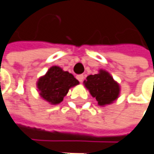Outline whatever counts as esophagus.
<instances>
[{
  "label": "esophagus",
  "instance_id": "esophagus-1",
  "mask_svg": "<svg viewBox=\"0 0 154 154\" xmlns=\"http://www.w3.org/2000/svg\"><path fill=\"white\" fill-rule=\"evenodd\" d=\"M77 80H78L80 83H82V82L84 81V78H85V77H84V75H78V76H77Z\"/></svg>",
  "mask_w": 154,
  "mask_h": 154
}]
</instances>
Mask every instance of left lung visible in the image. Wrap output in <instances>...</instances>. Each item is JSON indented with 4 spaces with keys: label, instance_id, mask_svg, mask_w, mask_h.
<instances>
[{
    "label": "left lung",
    "instance_id": "8db88e82",
    "mask_svg": "<svg viewBox=\"0 0 154 154\" xmlns=\"http://www.w3.org/2000/svg\"><path fill=\"white\" fill-rule=\"evenodd\" d=\"M91 95L96 99L99 106L113 103L120 94V85L106 70L100 69L98 74L90 75L84 82Z\"/></svg>",
    "mask_w": 154,
    "mask_h": 154
}]
</instances>
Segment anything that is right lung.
<instances>
[{"instance_id":"right-lung-1","label":"right lung","mask_w":154,"mask_h":154,"mask_svg":"<svg viewBox=\"0 0 154 154\" xmlns=\"http://www.w3.org/2000/svg\"><path fill=\"white\" fill-rule=\"evenodd\" d=\"M79 82L68 71H64L58 66H53L45 76L39 77L37 87L39 95L50 104L61 103L69 88L76 86Z\"/></svg>"}]
</instances>
